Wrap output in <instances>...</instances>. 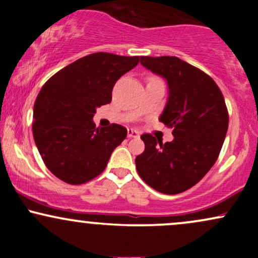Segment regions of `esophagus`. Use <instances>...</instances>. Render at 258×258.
<instances>
[{"mask_svg": "<svg viewBox=\"0 0 258 258\" xmlns=\"http://www.w3.org/2000/svg\"><path fill=\"white\" fill-rule=\"evenodd\" d=\"M127 136H128L130 138H136L139 136V132L136 131V130H133V128H128L127 130Z\"/></svg>", "mask_w": 258, "mask_h": 258, "instance_id": "34e87169", "label": "esophagus"}]
</instances>
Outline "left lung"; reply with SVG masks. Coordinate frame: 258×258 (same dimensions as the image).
<instances>
[{"label":"left lung","mask_w":258,"mask_h":258,"mask_svg":"<svg viewBox=\"0 0 258 258\" xmlns=\"http://www.w3.org/2000/svg\"><path fill=\"white\" fill-rule=\"evenodd\" d=\"M141 63L167 80L170 96L160 121L173 128L162 143L141 136L146 149L136 158L141 178L164 194H179L197 184L215 165L228 130L223 94L211 76L177 57H142Z\"/></svg>","instance_id":"left-lung-1"}]
</instances>
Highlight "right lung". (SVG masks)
I'll use <instances>...</instances> for the list:
<instances>
[{
  "label": "right lung",
  "instance_id": "1",
  "mask_svg": "<svg viewBox=\"0 0 258 258\" xmlns=\"http://www.w3.org/2000/svg\"><path fill=\"white\" fill-rule=\"evenodd\" d=\"M139 57L92 53L47 80L34 105L32 135L44 165L68 184L96 178L126 138V127H96V108L111 102L115 82Z\"/></svg>",
  "mask_w": 258,
  "mask_h": 258
}]
</instances>
